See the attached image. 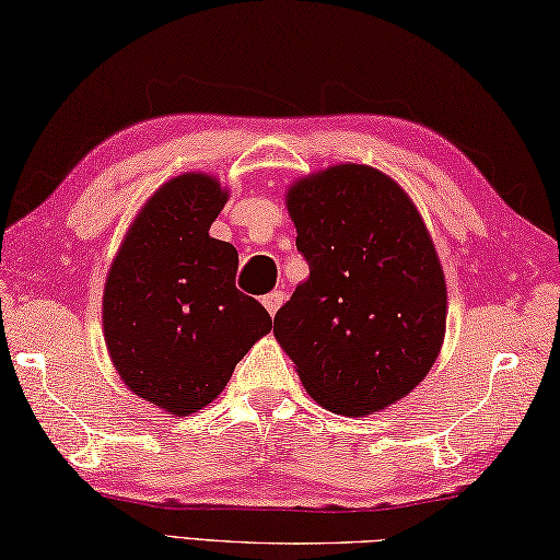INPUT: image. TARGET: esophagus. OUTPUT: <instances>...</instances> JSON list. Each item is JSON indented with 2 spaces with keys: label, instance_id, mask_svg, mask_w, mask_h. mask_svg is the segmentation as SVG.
<instances>
[{
  "label": "esophagus",
  "instance_id": "34e87169",
  "mask_svg": "<svg viewBox=\"0 0 560 560\" xmlns=\"http://www.w3.org/2000/svg\"><path fill=\"white\" fill-rule=\"evenodd\" d=\"M283 301H287V293H283V291H271V293L265 295V301H261V303H265L269 315H277V311L283 305Z\"/></svg>",
  "mask_w": 560,
  "mask_h": 560
}]
</instances>
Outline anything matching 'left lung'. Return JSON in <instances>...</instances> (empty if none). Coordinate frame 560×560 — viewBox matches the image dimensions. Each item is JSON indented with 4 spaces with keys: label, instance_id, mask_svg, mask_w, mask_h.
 <instances>
[{
    "label": "left lung",
    "instance_id": "1",
    "mask_svg": "<svg viewBox=\"0 0 560 560\" xmlns=\"http://www.w3.org/2000/svg\"><path fill=\"white\" fill-rule=\"evenodd\" d=\"M287 207L311 277L273 317V337L325 409H385L428 375L445 337V277L421 213L359 163L303 177Z\"/></svg>",
    "mask_w": 560,
    "mask_h": 560
}]
</instances>
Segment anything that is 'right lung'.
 I'll list each match as a JSON object with an SVG mask.
<instances>
[{"label": "right lung", "mask_w": 560, "mask_h": 560, "mask_svg": "<svg viewBox=\"0 0 560 560\" xmlns=\"http://www.w3.org/2000/svg\"><path fill=\"white\" fill-rule=\"evenodd\" d=\"M229 189L207 173L161 185L129 225L103 291V337L122 383L173 416L217 399L271 329L235 289L237 249L209 235Z\"/></svg>", "instance_id": "1"}]
</instances>
